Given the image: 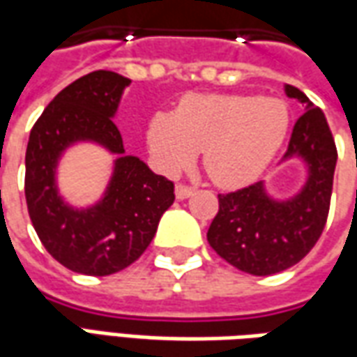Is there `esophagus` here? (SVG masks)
I'll list each match as a JSON object with an SVG mask.
<instances>
[{"label": "esophagus", "mask_w": 357, "mask_h": 357, "mask_svg": "<svg viewBox=\"0 0 357 357\" xmlns=\"http://www.w3.org/2000/svg\"><path fill=\"white\" fill-rule=\"evenodd\" d=\"M193 191H195L193 187L183 185V183H178V185H176V197H178V199H187V197L193 195Z\"/></svg>", "instance_id": "esophagus-1"}]
</instances>
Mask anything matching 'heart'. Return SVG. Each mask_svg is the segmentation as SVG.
Listing matches in <instances>:
<instances>
[{
  "mask_svg": "<svg viewBox=\"0 0 357 357\" xmlns=\"http://www.w3.org/2000/svg\"><path fill=\"white\" fill-rule=\"evenodd\" d=\"M290 112L282 100L241 94H193L174 114L158 112L146 143L166 174H178L203 151L213 183L238 189L255 181L286 141Z\"/></svg>",
  "mask_w": 357,
  "mask_h": 357,
  "instance_id": "obj_1",
  "label": "heart"
}]
</instances>
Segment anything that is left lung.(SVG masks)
<instances>
[{
  "mask_svg": "<svg viewBox=\"0 0 357 357\" xmlns=\"http://www.w3.org/2000/svg\"><path fill=\"white\" fill-rule=\"evenodd\" d=\"M286 94L305 104L284 154V160L305 162V185L286 201L268 195L263 181L218 195V213L206 231L211 248L226 263L255 276L300 263L321 238L331 206L336 146L325 114L300 89L286 84Z\"/></svg>",
  "mask_w": 357,
  "mask_h": 357,
  "instance_id": "left-lung-1",
  "label": "left lung"
}]
</instances>
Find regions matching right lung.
I'll use <instances>...</instances> for the list:
<instances>
[{"instance_id":"right-lung-1","label":"right lung","mask_w":357,"mask_h":357,"mask_svg":"<svg viewBox=\"0 0 357 357\" xmlns=\"http://www.w3.org/2000/svg\"><path fill=\"white\" fill-rule=\"evenodd\" d=\"M129 79L92 71L66 86L34 123L24 156V197L32 226L57 263L89 276L119 273L151 245L174 183L137 156H126L114 123ZM91 140L119 156L107 193L89 209L69 207L56 191L55 170L71 144Z\"/></svg>"}]
</instances>
